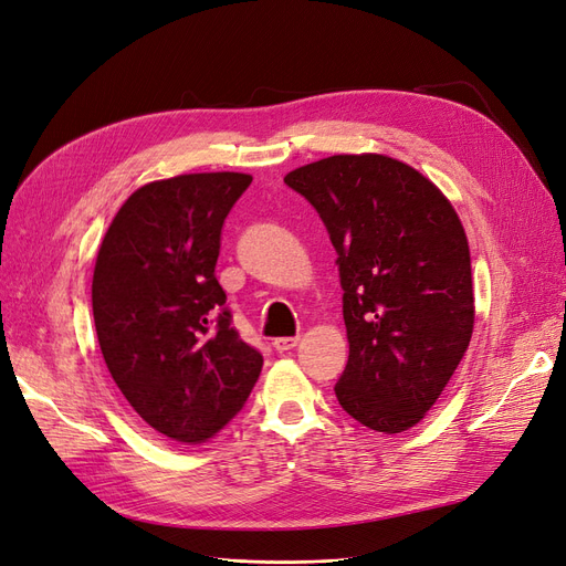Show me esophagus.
Here are the masks:
<instances>
[{
  "label": "esophagus",
  "instance_id": "esophagus-1",
  "mask_svg": "<svg viewBox=\"0 0 566 566\" xmlns=\"http://www.w3.org/2000/svg\"><path fill=\"white\" fill-rule=\"evenodd\" d=\"M298 336H291V338H275L272 340V347H275L277 352H289V349H294L296 345H298Z\"/></svg>",
  "mask_w": 566,
  "mask_h": 566
}]
</instances>
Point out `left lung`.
<instances>
[{
	"label": "left lung",
	"instance_id": "left-lung-1",
	"mask_svg": "<svg viewBox=\"0 0 566 566\" xmlns=\"http://www.w3.org/2000/svg\"><path fill=\"white\" fill-rule=\"evenodd\" d=\"M284 184L317 209L338 254L349 340L336 382L343 410L373 431L415 427L471 343L462 221L427 177L380 154L322 158Z\"/></svg>",
	"mask_w": 566,
	"mask_h": 566
}]
</instances>
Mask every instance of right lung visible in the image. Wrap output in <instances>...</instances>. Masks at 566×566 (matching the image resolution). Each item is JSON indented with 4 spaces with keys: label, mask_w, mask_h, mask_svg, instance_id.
Instances as JSON below:
<instances>
[{
    "label": "right lung",
    "mask_w": 566,
    "mask_h": 566,
    "mask_svg": "<svg viewBox=\"0 0 566 566\" xmlns=\"http://www.w3.org/2000/svg\"><path fill=\"white\" fill-rule=\"evenodd\" d=\"M240 172L151 181L123 202L97 251L93 317L104 364L142 420L177 443L212 438L263 366L233 326L214 268Z\"/></svg>",
    "instance_id": "add662e5"
}]
</instances>
